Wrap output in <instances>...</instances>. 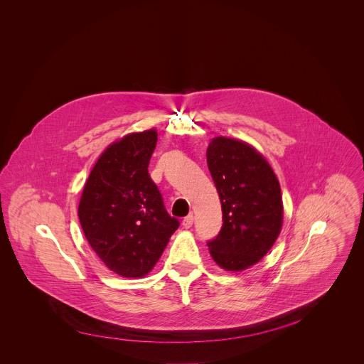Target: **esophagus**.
<instances>
[{
    "label": "esophagus",
    "instance_id": "esophagus-1",
    "mask_svg": "<svg viewBox=\"0 0 364 364\" xmlns=\"http://www.w3.org/2000/svg\"><path fill=\"white\" fill-rule=\"evenodd\" d=\"M193 222H194L193 215H188L187 218L183 219V228H184V229H190V228L193 226Z\"/></svg>",
    "mask_w": 364,
    "mask_h": 364
}]
</instances>
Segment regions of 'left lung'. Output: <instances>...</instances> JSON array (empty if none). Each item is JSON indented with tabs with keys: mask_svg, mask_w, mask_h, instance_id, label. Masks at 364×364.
<instances>
[{
	"mask_svg": "<svg viewBox=\"0 0 364 364\" xmlns=\"http://www.w3.org/2000/svg\"><path fill=\"white\" fill-rule=\"evenodd\" d=\"M205 155L223 212V226L207 246L220 268L247 269L279 236L284 219L279 181L264 155L243 141L216 136Z\"/></svg>",
	"mask_w": 364,
	"mask_h": 364,
	"instance_id": "left-lung-1",
	"label": "left lung"
}]
</instances>
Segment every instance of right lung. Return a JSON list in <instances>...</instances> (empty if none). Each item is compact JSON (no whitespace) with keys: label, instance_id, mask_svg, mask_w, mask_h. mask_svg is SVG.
Returning <instances> with one entry per match:
<instances>
[{"label":"right lung","instance_id":"add662e5","mask_svg":"<svg viewBox=\"0 0 364 364\" xmlns=\"http://www.w3.org/2000/svg\"><path fill=\"white\" fill-rule=\"evenodd\" d=\"M157 131L125 135L102 152L83 187L79 220L90 247L115 274L146 275L180 226L148 174Z\"/></svg>","mask_w":364,"mask_h":364}]
</instances>
